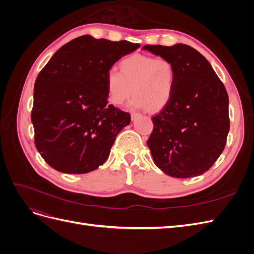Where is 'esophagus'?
Segmentation results:
<instances>
[{"mask_svg": "<svg viewBox=\"0 0 254 254\" xmlns=\"http://www.w3.org/2000/svg\"><path fill=\"white\" fill-rule=\"evenodd\" d=\"M137 117H140V113L132 112V113H131V121H135V120L137 119Z\"/></svg>", "mask_w": 254, "mask_h": 254, "instance_id": "34e87169", "label": "esophagus"}]
</instances>
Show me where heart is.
<instances>
[{
    "label": "heart",
    "instance_id": "heart-1",
    "mask_svg": "<svg viewBox=\"0 0 254 254\" xmlns=\"http://www.w3.org/2000/svg\"><path fill=\"white\" fill-rule=\"evenodd\" d=\"M106 90L109 102L121 106L131 94L132 108L160 110L170 103L177 83V73L171 60L143 54H133L120 63V71L106 73Z\"/></svg>",
    "mask_w": 254,
    "mask_h": 254
}]
</instances>
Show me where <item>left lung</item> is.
<instances>
[{
    "label": "left lung",
    "instance_id": "left-lung-1",
    "mask_svg": "<svg viewBox=\"0 0 254 254\" xmlns=\"http://www.w3.org/2000/svg\"><path fill=\"white\" fill-rule=\"evenodd\" d=\"M171 60L177 73L174 95L156 117L147 141L153 162L176 178L202 175L224 150L230 129L224 83L200 53L190 45H145Z\"/></svg>",
    "mask_w": 254,
    "mask_h": 254
}]
</instances>
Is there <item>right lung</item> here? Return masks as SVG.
Here are the masks:
<instances>
[{
  "label": "right lung",
  "mask_w": 254,
  "mask_h": 254,
  "mask_svg": "<svg viewBox=\"0 0 254 254\" xmlns=\"http://www.w3.org/2000/svg\"><path fill=\"white\" fill-rule=\"evenodd\" d=\"M140 48L84 35L61 47L38 75L32 122L35 145L54 170L86 174L109 157L130 114L108 105L106 73Z\"/></svg>",
  "instance_id": "add662e5"
}]
</instances>
